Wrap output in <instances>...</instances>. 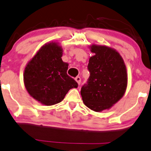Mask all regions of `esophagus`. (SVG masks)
I'll use <instances>...</instances> for the list:
<instances>
[{
  "instance_id": "esophagus-1",
  "label": "esophagus",
  "mask_w": 151,
  "mask_h": 151,
  "mask_svg": "<svg viewBox=\"0 0 151 151\" xmlns=\"http://www.w3.org/2000/svg\"><path fill=\"white\" fill-rule=\"evenodd\" d=\"M75 80H76V81L78 83V85L81 84V78L79 77V76H77V77H76V78H75Z\"/></svg>"
}]
</instances>
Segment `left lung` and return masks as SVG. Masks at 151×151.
<instances>
[{
  "mask_svg": "<svg viewBox=\"0 0 151 151\" xmlns=\"http://www.w3.org/2000/svg\"><path fill=\"white\" fill-rule=\"evenodd\" d=\"M89 47L94 53L87 66L90 76L81 94L87 107L101 112L111 109L124 96L127 87V68L116 50L96 44Z\"/></svg>",
  "mask_w": 151,
  "mask_h": 151,
  "instance_id": "left-lung-1",
  "label": "left lung"
}]
</instances>
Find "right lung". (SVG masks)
<instances>
[{"instance_id": "add662e5", "label": "right lung", "mask_w": 151, "mask_h": 151, "mask_svg": "<svg viewBox=\"0 0 151 151\" xmlns=\"http://www.w3.org/2000/svg\"><path fill=\"white\" fill-rule=\"evenodd\" d=\"M63 48L57 42L45 43L26 65L24 83L31 97L45 106L64 99L70 89L77 88L75 80L67 75L68 64L62 61Z\"/></svg>"}]
</instances>
